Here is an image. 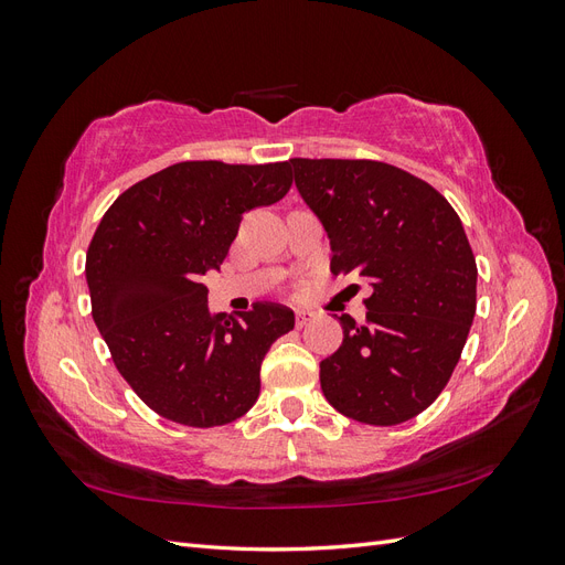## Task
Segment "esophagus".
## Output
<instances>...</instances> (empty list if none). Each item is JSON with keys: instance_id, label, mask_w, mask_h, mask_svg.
I'll use <instances>...</instances> for the list:
<instances>
[{"instance_id": "34e87169", "label": "esophagus", "mask_w": 565, "mask_h": 565, "mask_svg": "<svg viewBox=\"0 0 565 565\" xmlns=\"http://www.w3.org/2000/svg\"><path fill=\"white\" fill-rule=\"evenodd\" d=\"M313 318H316V313H313V311L299 309V311H297V328H303V324H309Z\"/></svg>"}]
</instances>
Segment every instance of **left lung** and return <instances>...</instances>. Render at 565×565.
<instances>
[{
  "instance_id": "left-lung-1",
  "label": "left lung",
  "mask_w": 565,
  "mask_h": 565,
  "mask_svg": "<svg viewBox=\"0 0 565 565\" xmlns=\"http://www.w3.org/2000/svg\"><path fill=\"white\" fill-rule=\"evenodd\" d=\"M330 237L332 273L367 280V320L349 313L320 363L328 403L355 422L413 419L446 388L476 313V259L436 188L374 160H289Z\"/></svg>"
}]
</instances>
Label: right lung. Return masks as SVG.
<instances>
[{
  "mask_svg": "<svg viewBox=\"0 0 565 565\" xmlns=\"http://www.w3.org/2000/svg\"><path fill=\"white\" fill-rule=\"evenodd\" d=\"M289 162H179L119 195L87 252L92 316L115 367L150 409L210 429L259 398L273 341L295 328L280 303L212 313L202 276L224 264L245 212L287 195Z\"/></svg>",
  "mask_w": 565,
  "mask_h": 565,
  "instance_id": "obj_1",
  "label": "right lung"
}]
</instances>
